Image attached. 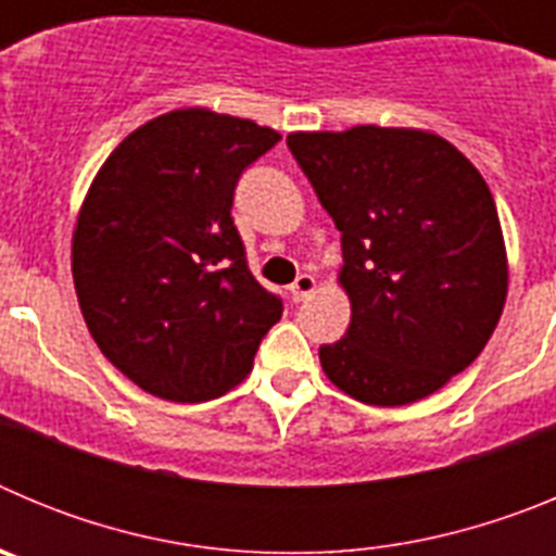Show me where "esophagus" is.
Here are the masks:
<instances>
[{
    "mask_svg": "<svg viewBox=\"0 0 556 556\" xmlns=\"http://www.w3.org/2000/svg\"><path fill=\"white\" fill-rule=\"evenodd\" d=\"M314 289H317V281H314V275L308 273H301L298 278H294V283L289 287V294H292L294 303L306 301V298H312Z\"/></svg>",
    "mask_w": 556,
    "mask_h": 556,
    "instance_id": "34e87169",
    "label": "esophagus"
}]
</instances>
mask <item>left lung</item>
Masks as SVG:
<instances>
[{
  "label": "left lung",
  "mask_w": 556,
  "mask_h": 556,
  "mask_svg": "<svg viewBox=\"0 0 556 556\" xmlns=\"http://www.w3.org/2000/svg\"><path fill=\"white\" fill-rule=\"evenodd\" d=\"M287 144L342 233L351 326L320 348L323 370L370 406L431 395L479 356L507 301L488 184L429 130L356 125Z\"/></svg>",
  "instance_id": "1"
}]
</instances>
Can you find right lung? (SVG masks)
Returning <instances> with one entry per match:
<instances>
[{
    "instance_id": "obj_1",
    "label": "right lung",
    "mask_w": 556,
    "mask_h": 556,
    "mask_svg": "<svg viewBox=\"0 0 556 556\" xmlns=\"http://www.w3.org/2000/svg\"><path fill=\"white\" fill-rule=\"evenodd\" d=\"M273 127L180 108L132 130L77 214L72 275L86 326L150 395L211 401L253 367L283 303L255 281L230 205Z\"/></svg>"
}]
</instances>
